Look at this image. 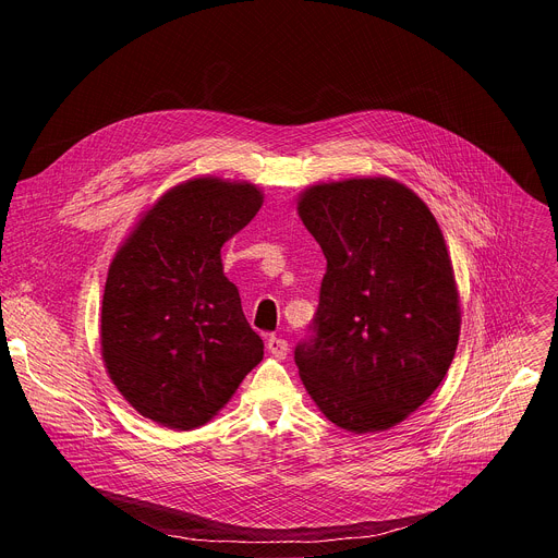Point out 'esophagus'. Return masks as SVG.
Segmentation results:
<instances>
[{
	"label": "esophagus",
	"instance_id": "esophagus-1",
	"mask_svg": "<svg viewBox=\"0 0 558 558\" xmlns=\"http://www.w3.org/2000/svg\"><path fill=\"white\" fill-rule=\"evenodd\" d=\"M267 349H269V353L274 355V357H287V353H289V344H287V340H282V338H276V336H271L269 340H267Z\"/></svg>",
	"mask_w": 558,
	"mask_h": 558
}]
</instances>
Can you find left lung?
<instances>
[{"label":"left lung","mask_w":558,"mask_h":558,"mask_svg":"<svg viewBox=\"0 0 558 558\" xmlns=\"http://www.w3.org/2000/svg\"><path fill=\"white\" fill-rule=\"evenodd\" d=\"M304 227L327 274L295 364L311 400L351 433L388 430L446 377L461 308L444 233L426 203L392 179L304 190Z\"/></svg>","instance_id":"obj_1"}]
</instances>
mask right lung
<instances>
[{"label": "right lung", "instance_id": "1", "mask_svg": "<svg viewBox=\"0 0 558 558\" xmlns=\"http://www.w3.org/2000/svg\"><path fill=\"white\" fill-rule=\"evenodd\" d=\"M263 207L252 183L190 179L158 198L114 254L101 302V355L143 417L207 424L263 360L220 247Z\"/></svg>", "mask_w": 558, "mask_h": 558}]
</instances>
